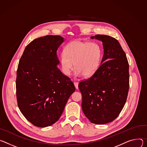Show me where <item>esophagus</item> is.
<instances>
[{"mask_svg": "<svg viewBox=\"0 0 147 147\" xmlns=\"http://www.w3.org/2000/svg\"><path fill=\"white\" fill-rule=\"evenodd\" d=\"M74 85H75L76 89H78V82H74Z\"/></svg>", "mask_w": 147, "mask_h": 147, "instance_id": "34e87169", "label": "esophagus"}]
</instances>
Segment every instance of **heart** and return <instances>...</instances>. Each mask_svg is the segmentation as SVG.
<instances>
[{
    "instance_id": "1",
    "label": "heart",
    "mask_w": 147,
    "mask_h": 147,
    "mask_svg": "<svg viewBox=\"0 0 147 147\" xmlns=\"http://www.w3.org/2000/svg\"><path fill=\"white\" fill-rule=\"evenodd\" d=\"M102 57L100 47L93 42L75 40L65 46L60 56L63 73L69 76L75 68V75L92 76L98 69Z\"/></svg>"
}]
</instances>
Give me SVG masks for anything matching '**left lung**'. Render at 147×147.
Returning a JSON list of instances; mask_svg holds the SVG:
<instances>
[{"label":"left lung","mask_w":147,"mask_h":147,"mask_svg":"<svg viewBox=\"0 0 147 147\" xmlns=\"http://www.w3.org/2000/svg\"><path fill=\"white\" fill-rule=\"evenodd\" d=\"M91 38L101 41L103 56L97 70L78 87L82 109L92 123L104 124L116 119L126 102L129 89V65L119 42L106 35Z\"/></svg>","instance_id":"obj_1"}]
</instances>
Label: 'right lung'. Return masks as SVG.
I'll return each instance as SVG.
<instances>
[{
	"mask_svg": "<svg viewBox=\"0 0 147 147\" xmlns=\"http://www.w3.org/2000/svg\"><path fill=\"white\" fill-rule=\"evenodd\" d=\"M63 41L60 36L36 38L26 46L19 61L16 80L18 107L36 127L57 121L75 90L70 79L57 67V51Z\"/></svg>",
	"mask_w": 147,
	"mask_h": 147,
	"instance_id": "right-lung-1",
	"label": "right lung"
}]
</instances>
